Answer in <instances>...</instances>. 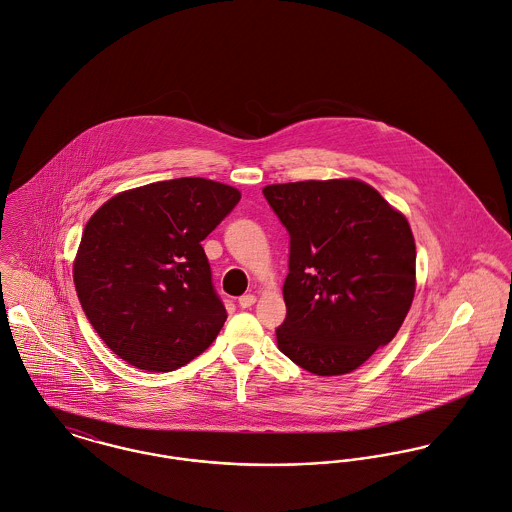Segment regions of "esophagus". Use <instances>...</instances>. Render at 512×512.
Masks as SVG:
<instances>
[{"label": "esophagus", "instance_id": "1", "mask_svg": "<svg viewBox=\"0 0 512 512\" xmlns=\"http://www.w3.org/2000/svg\"><path fill=\"white\" fill-rule=\"evenodd\" d=\"M255 300H257V298H255L253 294H243V296L239 298V306H241V308H251V306L255 304Z\"/></svg>", "mask_w": 512, "mask_h": 512}]
</instances>
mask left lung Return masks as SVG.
<instances>
[{
	"label": "left lung",
	"instance_id": "obj_1",
	"mask_svg": "<svg viewBox=\"0 0 512 512\" xmlns=\"http://www.w3.org/2000/svg\"><path fill=\"white\" fill-rule=\"evenodd\" d=\"M290 235L277 343L298 367L345 375L397 336L416 290L406 218L361 180L263 188Z\"/></svg>",
	"mask_w": 512,
	"mask_h": 512
}]
</instances>
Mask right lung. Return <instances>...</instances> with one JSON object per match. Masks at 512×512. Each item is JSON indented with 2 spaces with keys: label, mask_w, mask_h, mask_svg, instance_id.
<instances>
[{
  "label": "right lung",
  "mask_w": 512,
  "mask_h": 512,
  "mask_svg": "<svg viewBox=\"0 0 512 512\" xmlns=\"http://www.w3.org/2000/svg\"><path fill=\"white\" fill-rule=\"evenodd\" d=\"M239 198L222 182L172 178L121 192L90 218L74 284L86 318L115 355L167 373L216 340L228 314L202 241Z\"/></svg>",
  "instance_id": "right-lung-1"
}]
</instances>
